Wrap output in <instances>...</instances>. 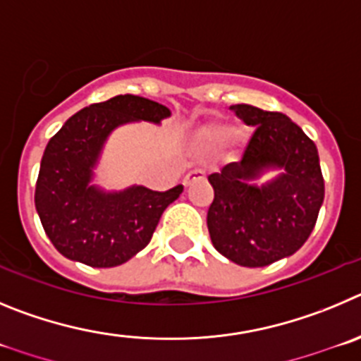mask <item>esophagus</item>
Here are the masks:
<instances>
[{
  "mask_svg": "<svg viewBox=\"0 0 361 361\" xmlns=\"http://www.w3.org/2000/svg\"><path fill=\"white\" fill-rule=\"evenodd\" d=\"M201 180H204V173L203 171H200V169H194V171H190V173L183 178V185L185 187H190V185Z\"/></svg>",
  "mask_w": 361,
  "mask_h": 361,
  "instance_id": "34e87169",
  "label": "esophagus"
}]
</instances>
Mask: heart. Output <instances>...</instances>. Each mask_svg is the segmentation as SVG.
I'll use <instances>...</instances> for the list:
<instances>
[{
    "label": "heart",
    "instance_id": "heart-1",
    "mask_svg": "<svg viewBox=\"0 0 361 361\" xmlns=\"http://www.w3.org/2000/svg\"><path fill=\"white\" fill-rule=\"evenodd\" d=\"M232 140L233 144H241L245 140V133L241 129L232 131V126L226 124V122H221V120H210V122H204L203 126L194 131V145H196L200 151H212L217 149L219 145L225 144L226 140Z\"/></svg>",
    "mask_w": 361,
    "mask_h": 361
}]
</instances>
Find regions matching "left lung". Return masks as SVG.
Listing matches in <instances>:
<instances>
[{
  "mask_svg": "<svg viewBox=\"0 0 361 361\" xmlns=\"http://www.w3.org/2000/svg\"><path fill=\"white\" fill-rule=\"evenodd\" d=\"M245 124L257 128L243 154L209 176L214 201L207 214L212 245L246 268L293 255L307 241L324 203L317 145L282 113L233 104ZM274 176L268 180L262 178Z\"/></svg>",
  "mask_w": 361,
  "mask_h": 361,
  "instance_id": "left-lung-1",
  "label": "left lung"
}]
</instances>
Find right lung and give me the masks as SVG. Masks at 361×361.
Segmentation results:
<instances>
[{
	"instance_id": "right-lung-1",
	"label": "right lung",
	"mask_w": 361,
	"mask_h": 361,
	"mask_svg": "<svg viewBox=\"0 0 361 361\" xmlns=\"http://www.w3.org/2000/svg\"><path fill=\"white\" fill-rule=\"evenodd\" d=\"M171 109L138 95H116L80 109L44 149L35 210L51 245L70 261L113 268L144 250L169 204L183 192L176 185L157 192L144 185L108 190L93 183L106 142L135 122L160 126Z\"/></svg>"
}]
</instances>
